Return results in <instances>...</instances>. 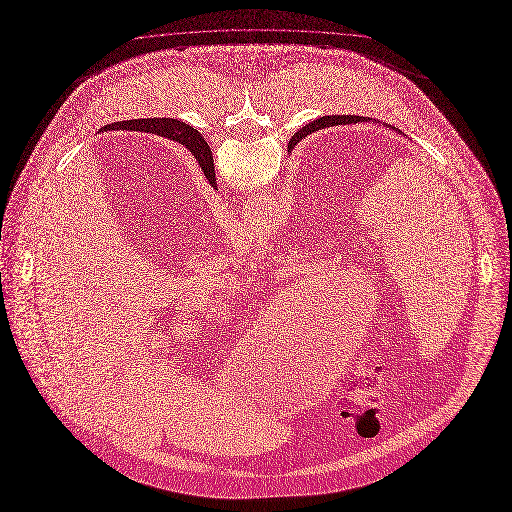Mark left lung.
<instances>
[{
  "instance_id": "1",
  "label": "left lung",
  "mask_w": 512,
  "mask_h": 512,
  "mask_svg": "<svg viewBox=\"0 0 512 512\" xmlns=\"http://www.w3.org/2000/svg\"><path fill=\"white\" fill-rule=\"evenodd\" d=\"M358 121H366L364 117H358V115H341V117H337V115H333V117H320V119H316V121H312V123H308L304 129H300L296 136H293V140L296 138H302L304 135H308V133H314V131H320L323 129L325 125H347V123H358ZM204 169V173H206V167H202ZM208 175V173H206Z\"/></svg>"
}]
</instances>
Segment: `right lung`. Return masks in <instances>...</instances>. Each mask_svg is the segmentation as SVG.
Instances as JSON below:
<instances>
[{"label":"right lung","instance_id":"right-lung-1","mask_svg":"<svg viewBox=\"0 0 512 512\" xmlns=\"http://www.w3.org/2000/svg\"><path fill=\"white\" fill-rule=\"evenodd\" d=\"M179 125V121H175V119H152V123L150 121H146V129L148 131H154V133H160L163 136H169V138H173V140H179L181 144H185L187 148H189L190 152L194 154V158L198 160L200 163V167H206V177H208V181L210 183H214L216 185V173H214V158H212V150H210V146H208V142L202 138L200 135L191 136L189 139L188 136L179 135V131L175 133V129L173 127H177ZM117 127H121V123H117ZM106 129V127H104Z\"/></svg>","mask_w":512,"mask_h":512}]
</instances>
